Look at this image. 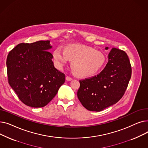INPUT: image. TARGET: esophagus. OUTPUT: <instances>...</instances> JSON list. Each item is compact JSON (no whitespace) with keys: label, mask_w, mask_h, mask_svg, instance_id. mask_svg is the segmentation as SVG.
<instances>
[{"label":"esophagus","mask_w":148,"mask_h":148,"mask_svg":"<svg viewBox=\"0 0 148 148\" xmlns=\"http://www.w3.org/2000/svg\"><path fill=\"white\" fill-rule=\"evenodd\" d=\"M66 80L67 81H71V80H72V78H71V77H69V76H66Z\"/></svg>","instance_id":"34e87169"}]
</instances>
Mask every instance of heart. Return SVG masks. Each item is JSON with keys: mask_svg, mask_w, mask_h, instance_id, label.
<instances>
[{"mask_svg": "<svg viewBox=\"0 0 148 148\" xmlns=\"http://www.w3.org/2000/svg\"><path fill=\"white\" fill-rule=\"evenodd\" d=\"M53 58L56 67L62 69L72 61L71 68L77 75L86 77L94 75L101 69L106 58L100 51L88 46L69 44L64 51L57 47L53 52Z\"/></svg>", "mask_w": 148, "mask_h": 148, "instance_id": "heart-1", "label": "heart"}]
</instances>
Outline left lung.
<instances>
[{"label": "left lung", "mask_w": 148, "mask_h": 148, "mask_svg": "<svg viewBox=\"0 0 148 148\" xmlns=\"http://www.w3.org/2000/svg\"><path fill=\"white\" fill-rule=\"evenodd\" d=\"M106 50L108 47H106ZM132 69L127 53L113 48L103 71L92 77L80 80L77 97L90 111L100 112L110 107L123 96L131 77Z\"/></svg>", "instance_id": "obj_1"}]
</instances>
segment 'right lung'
I'll list each match as a JSON object with an SVG mask.
<instances>
[{
    "label": "right lung",
    "instance_id": "obj_1",
    "mask_svg": "<svg viewBox=\"0 0 148 148\" xmlns=\"http://www.w3.org/2000/svg\"><path fill=\"white\" fill-rule=\"evenodd\" d=\"M50 41L20 43L6 59L8 83L21 101L42 107L56 96L65 81V74L54 66Z\"/></svg>",
    "mask_w": 148,
    "mask_h": 148
}]
</instances>
